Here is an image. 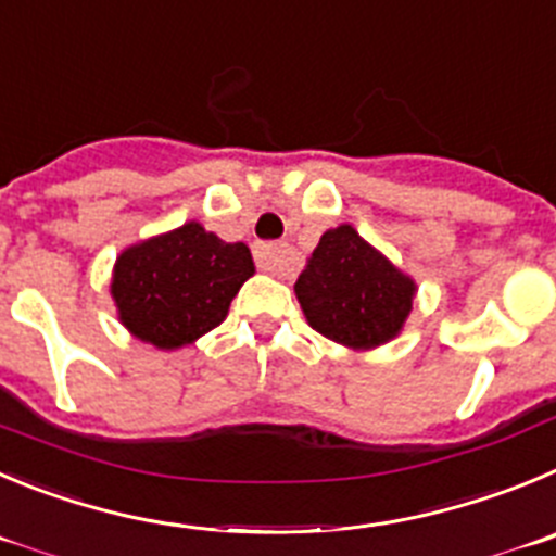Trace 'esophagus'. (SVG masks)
Masks as SVG:
<instances>
[{"label":"esophagus","instance_id":"obj_1","mask_svg":"<svg viewBox=\"0 0 556 556\" xmlns=\"http://www.w3.org/2000/svg\"><path fill=\"white\" fill-rule=\"evenodd\" d=\"M254 261H257L261 271L285 274L293 257H290V249L285 243H257L254 247Z\"/></svg>","mask_w":556,"mask_h":556}]
</instances>
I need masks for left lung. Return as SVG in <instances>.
I'll return each mask as SVG.
<instances>
[{"label": "left lung", "mask_w": 556, "mask_h": 556, "mask_svg": "<svg viewBox=\"0 0 556 556\" xmlns=\"http://www.w3.org/2000/svg\"><path fill=\"white\" fill-rule=\"evenodd\" d=\"M293 290L318 334L351 351H372L403 331L417 282L356 227L340 225L320 236Z\"/></svg>", "instance_id": "obj_1"}]
</instances>
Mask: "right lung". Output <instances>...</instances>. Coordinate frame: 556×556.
<instances>
[{
  "label": "right lung",
  "mask_w": 556,
  "mask_h": 556,
  "mask_svg": "<svg viewBox=\"0 0 556 556\" xmlns=\"http://www.w3.org/2000/svg\"><path fill=\"white\" fill-rule=\"evenodd\" d=\"M252 274L247 243H227L200 222H186L123 249L109 293L128 334L159 351H178L227 318Z\"/></svg>",
  "instance_id": "right-lung-1"
}]
</instances>
